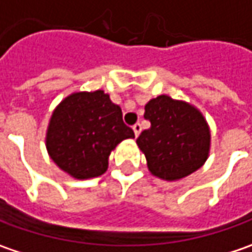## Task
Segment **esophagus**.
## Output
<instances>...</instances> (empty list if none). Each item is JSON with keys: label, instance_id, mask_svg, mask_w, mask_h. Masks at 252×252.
Instances as JSON below:
<instances>
[{"label": "esophagus", "instance_id": "1", "mask_svg": "<svg viewBox=\"0 0 252 252\" xmlns=\"http://www.w3.org/2000/svg\"><path fill=\"white\" fill-rule=\"evenodd\" d=\"M132 129H134V134H135V137H138V135L141 134V129H142V128H141V124H139V123H137L135 126H132Z\"/></svg>", "mask_w": 252, "mask_h": 252}]
</instances>
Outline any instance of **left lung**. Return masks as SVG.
<instances>
[{"mask_svg": "<svg viewBox=\"0 0 252 252\" xmlns=\"http://www.w3.org/2000/svg\"><path fill=\"white\" fill-rule=\"evenodd\" d=\"M144 129L137 144L149 172L163 181H179L202 168L210 152V128L203 114L189 103L162 94L149 100Z\"/></svg>", "mask_w": 252, "mask_h": 252, "instance_id": "1", "label": "left lung"}]
</instances>
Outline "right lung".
Listing matches in <instances>:
<instances>
[{
  "label": "right lung",
  "mask_w": 252,
  "mask_h": 252,
  "mask_svg": "<svg viewBox=\"0 0 252 252\" xmlns=\"http://www.w3.org/2000/svg\"><path fill=\"white\" fill-rule=\"evenodd\" d=\"M120 105L103 90L67 95L52 113L46 149L52 160L74 179L103 175L108 157L121 141L134 138Z\"/></svg>",
  "instance_id": "right-lung-1"
}]
</instances>
